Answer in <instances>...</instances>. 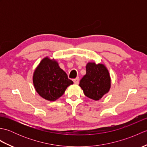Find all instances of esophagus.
I'll list each match as a JSON object with an SVG mask.
<instances>
[{
	"instance_id": "esophagus-1",
	"label": "esophagus",
	"mask_w": 147,
	"mask_h": 147,
	"mask_svg": "<svg viewBox=\"0 0 147 147\" xmlns=\"http://www.w3.org/2000/svg\"><path fill=\"white\" fill-rule=\"evenodd\" d=\"M79 82H80L79 78H76L73 80V82H74V84H77V85H78V84L79 83Z\"/></svg>"
}]
</instances>
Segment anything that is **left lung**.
Masks as SVG:
<instances>
[{
	"label": "left lung",
	"instance_id": "obj_1",
	"mask_svg": "<svg viewBox=\"0 0 147 147\" xmlns=\"http://www.w3.org/2000/svg\"><path fill=\"white\" fill-rule=\"evenodd\" d=\"M86 74L80 82V86L85 96L98 100L109 92L111 87L110 75L104 65L89 62L86 66Z\"/></svg>",
	"mask_w": 147,
	"mask_h": 147
}]
</instances>
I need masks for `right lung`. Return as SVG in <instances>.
I'll use <instances>...</instances> for the list:
<instances>
[{
	"label": "right lung",
	"mask_w": 147,
	"mask_h": 147,
	"mask_svg": "<svg viewBox=\"0 0 147 147\" xmlns=\"http://www.w3.org/2000/svg\"><path fill=\"white\" fill-rule=\"evenodd\" d=\"M36 91L46 100L55 101L64 94L68 86L73 83L56 61L43 59L33 74Z\"/></svg>",
	"instance_id": "add662e5"
}]
</instances>
